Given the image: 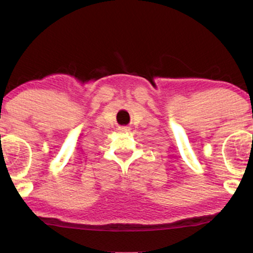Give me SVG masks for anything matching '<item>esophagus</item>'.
Masks as SVG:
<instances>
[{"mask_svg": "<svg viewBox=\"0 0 253 253\" xmlns=\"http://www.w3.org/2000/svg\"><path fill=\"white\" fill-rule=\"evenodd\" d=\"M119 130H120V132H129L130 128L128 126H121L119 127Z\"/></svg>", "mask_w": 253, "mask_h": 253, "instance_id": "obj_1", "label": "esophagus"}]
</instances>
